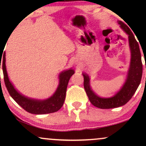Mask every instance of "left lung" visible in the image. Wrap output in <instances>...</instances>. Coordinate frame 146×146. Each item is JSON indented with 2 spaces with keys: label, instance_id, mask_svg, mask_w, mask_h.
I'll return each instance as SVG.
<instances>
[{
  "label": "left lung",
  "instance_id": "1",
  "mask_svg": "<svg viewBox=\"0 0 146 146\" xmlns=\"http://www.w3.org/2000/svg\"><path fill=\"white\" fill-rule=\"evenodd\" d=\"M117 24L128 35L129 46L131 53L130 63L125 82L115 95L110 98H101L96 94L90 86V79L86 74L82 73L84 87L92 104L101 109H110L125 105L136 91L142 76V62L139 44L134 35L126 25L120 21Z\"/></svg>",
  "mask_w": 146,
  "mask_h": 146
}]
</instances>
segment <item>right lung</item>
Masks as SVG:
<instances>
[{
    "mask_svg": "<svg viewBox=\"0 0 146 146\" xmlns=\"http://www.w3.org/2000/svg\"><path fill=\"white\" fill-rule=\"evenodd\" d=\"M2 56V54H1ZM3 64L4 80L8 92L18 104L26 111L34 114H45L56 112L61 108L64 102L66 93L70 77L74 74L72 68L61 72L58 76L59 84L56 90L52 96L45 100H38L25 96L15 88L13 83L10 81L6 68V53L4 52L3 58H1Z\"/></svg>",
    "mask_w": 146,
    "mask_h": 146,
    "instance_id": "1",
    "label": "right lung"
}]
</instances>
